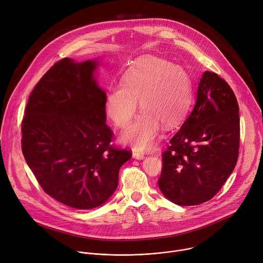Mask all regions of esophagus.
I'll return each mask as SVG.
<instances>
[{
	"mask_svg": "<svg viewBox=\"0 0 263 263\" xmlns=\"http://www.w3.org/2000/svg\"><path fill=\"white\" fill-rule=\"evenodd\" d=\"M132 154H133V157H134L135 159L141 160V159H143V158H144V154H143V152L139 151V149H137V148H133V152H132Z\"/></svg>",
	"mask_w": 263,
	"mask_h": 263,
	"instance_id": "obj_1",
	"label": "esophagus"
}]
</instances>
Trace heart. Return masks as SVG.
<instances>
[{"label": "heart", "mask_w": 263, "mask_h": 263, "mask_svg": "<svg viewBox=\"0 0 263 263\" xmlns=\"http://www.w3.org/2000/svg\"><path fill=\"white\" fill-rule=\"evenodd\" d=\"M193 101L192 79L185 69L154 57L137 60L125 73L123 86L111 88L105 100L108 118L118 127L129 125L137 110H143L122 134V140L137 148H149L162 125L175 127L189 112Z\"/></svg>", "instance_id": "b5f03b06"}]
</instances>
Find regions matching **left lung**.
Listing matches in <instances>:
<instances>
[{"label": "left lung", "mask_w": 263, "mask_h": 263, "mask_svg": "<svg viewBox=\"0 0 263 263\" xmlns=\"http://www.w3.org/2000/svg\"><path fill=\"white\" fill-rule=\"evenodd\" d=\"M239 107L228 83L204 71L196 105L162 154L158 185L180 206L212 199L233 172L239 148Z\"/></svg>", "instance_id": "left-lung-1"}]
</instances>
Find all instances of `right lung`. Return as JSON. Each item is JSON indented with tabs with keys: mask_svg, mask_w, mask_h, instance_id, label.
<instances>
[{
	"mask_svg": "<svg viewBox=\"0 0 263 263\" xmlns=\"http://www.w3.org/2000/svg\"><path fill=\"white\" fill-rule=\"evenodd\" d=\"M98 65V59L55 63L31 92L22 123L23 154L35 178L46 194L76 209L105 204L132 156L110 145Z\"/></svg>",
	"mask_w": 263,
	"mask_h": 263,
	"instance_id": "add662e5",
	"label": "right lung"
}]
</instances>
